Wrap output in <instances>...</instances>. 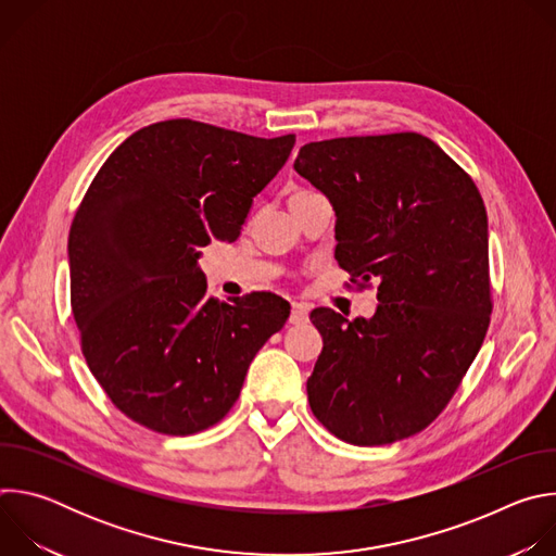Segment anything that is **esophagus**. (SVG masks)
<instances>
[{"instance_id":"1","label":"esophagus","mask_w":556,"mask_h":556,"mask_svg":"<svg viewBox=\"0 0 556 556\" xmlns=\"http://www.w3.org/2000/svg\"><path fill=\"white\" fill-rule=\"evenodd\" d=\"M307 319H309V312H307V305H303V303H292V309H290V324L292 326H303V324H307Z\"/></svg>"}]
</instances>
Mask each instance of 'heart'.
I'll return each instance as SVG.
<instances>
[{"label": "heart", "instance_id": "heart-1", "mask_svg": "<svg viewBox=\"0 0 556 556\" xmlns=\"http://www.w3.org/2000/svg\"><path fill=\"white\" fill-rule=\"evenodd\" d=\"M299 193H303V191H299Z\"/></svg>", "mask_w": 556, "mask_h": 556}]
</instances>
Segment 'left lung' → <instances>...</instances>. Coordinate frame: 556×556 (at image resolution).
<instances>
[{
	"label": "left lung",
	"instance_id": "left-lung-1",
	"mask_svg": "<svg viewBox=\"0 0 556 556\" xmlns=\"http://www.w3.org/2000/svg\"><path fill=\"white\" fill-rule=\"evenodd\" d=\"M294 169L334 206L339 266L380 281L371 319L312 309L324 350L309 409L356 446L409 438L448 405L491 324L484 200L416 131L307 142Z\"/></svg>",
	"mask_w": 556,
	"mask_h": 556
}]
</instances>
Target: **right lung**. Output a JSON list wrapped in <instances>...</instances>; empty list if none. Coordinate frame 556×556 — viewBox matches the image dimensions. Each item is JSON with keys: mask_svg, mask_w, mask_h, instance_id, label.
Here are the masks:
<instances>
[{"mask_svg": "<svg viewBox=\"0 0 556 556\" xmlns=\"http://www.w3.org/2000/svg\"><path fill=\"white\" fill-rule=\"evenodd\" d=\"M294 134L257 138L174 118L134 131L94 176L70 228V303L90 371L134 422L191 435L219 422L290 305L219 303L198 266L235 242Z\"/></svg>", "mask_w": 556, "mask_h": 556, "instance_id": "1", "label": "right lung"}]
</instances>
